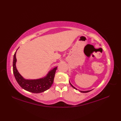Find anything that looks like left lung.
Wrapping results in <instances>:
<instances>
[{"label":"left lung","instance_id":"8db88e82","mask_svg":"<svg viewBox=\"0 0 121 121\" xmlns=\"http://www.w3.org/2000/svg\"><path fill=\"white\" fill-rule=\"evenodd\" d=\"M70 85H71L72 86V87H73V88H74V89H75L76 90H78V89H77V88H75V87H74L73 85H72L71 83H70ZM78 91H80V92H83V93H86V92H89V91H91H91H79V90H78Z\"/></svg>","mask_w":121,"mask_h":121}]
</instances>
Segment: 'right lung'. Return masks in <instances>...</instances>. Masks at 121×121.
Here are the masks:
<instances>
[{"instance_id": "1", "label": "right lung", "mask_w": 121, "mask_h": 121, "mask_svg": "<svg viewBox=\"0 0 121 121\" xmlns=\"http://www.w3.org/2000/svg\"><path fill=\"white\" fill-rule=\"evenodd\" d=\"M16 52L13 56V72L15 78L19 85L23 89L33 93H40L49 89L53 84L57 67L50 71L47 75L43 78L37 79H26L20 75L16 68Z\"/></svg>"}]
</instances>
